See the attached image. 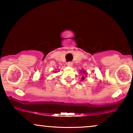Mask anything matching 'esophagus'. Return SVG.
I'll list each match as a JSON object with an SVG mask.
<instances>
[{
  "mask_svg": "<svg viewBox=\"0 0 133 133\" xmlns=\"http://www.w3.org/2000/svg\"><path fill=\"white\" fill-rule=\"evenodd\" d=\"M67 65L69 67H72V62H68V63H67Z\"/></svg>",
  "mask_w": 133,
  "mask_h": 133,
  "instance_id": "esophagus-1",
  "label": "esophagus"
}]
</instances>
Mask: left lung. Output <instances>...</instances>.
I'll use <instances>...</instances> for the list:
<instances>
[{
	"instance_id": "obj_1",
	"label": "left lung",
	"mask_w": 133,
	"mask_h": 133,
	"mask_svg": "<svg viewBox=\"0 0 133 133\" xmlns=\"http://www.w3.org/2000/svg\"><path fill=\"white\" fill-rule=\"evenodd\" d=\"M81 72H82V71H81ZM82 73H83V74H85V73H86V71H83V72H82ZM85 79V77L82 76V77L81 78V79H82V80H83V79Z\"/></svg>"
}]
</instances>
